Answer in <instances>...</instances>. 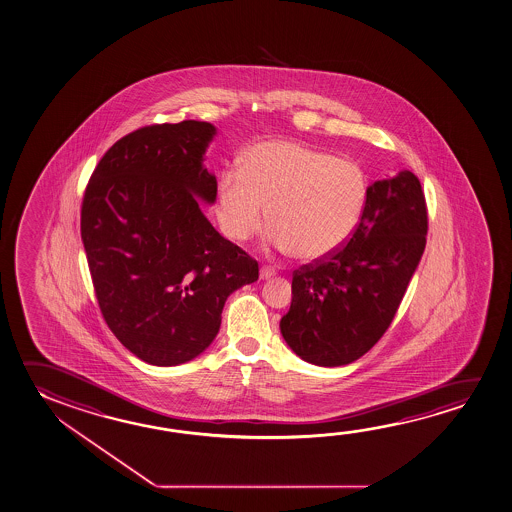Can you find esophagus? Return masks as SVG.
Masks as SVG:
<instances>
[{
	"mask_svg": "<svg viewBox=\"0 0 512 512\" xmlns=\"http://www.w3.org/2000/svg\"><path fill=\"white\" fill-rule=\"evenodd\" d=\"M276 276V272H274V268L270 267H261L260 268V279H270V277Z\"/></svg>",
	"mask_w": 512,
	"mask_h": 512,
	"instance_id": "1",
	"label": "esophagus"
}]
</instances>
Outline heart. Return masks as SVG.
<instances>
[{"label":"heart","instance_id":"1","mask_svg":"<svg viewBox=\"0 0 512 512\" xmlns=\"http://www.w3.org/2000/svg\"><path fill=\"white\" fill-rule=\"evenodd\" d=\"M366 199V176L352 160L272 140L251 147L240 171L222 174L217 220L231 242L258 235L265 219L270 242L313 261L338 251L354 233Z\"/></svg>","mask_w":512,"mask_h":512}]
</instances>
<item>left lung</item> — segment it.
<instances>
[{"mask_svg": "<svg viewBox=\"0 0 512 512\" xmlns=\"http://www.w3.org/2000/svg\"><path fill=\"white\" fill-rule=\"evenodd\" d=\"M420 179L400 169L366 188L354 233L338 251L293 272L281 318L290 349L318 366L349 365L388 331L427 244Z\"/></svg>", "mask_w": 512, "mask_h": 512, "instance_id": "8db88e82", "label": "left lung"}]
</instances>
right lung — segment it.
I'll use <instances>...</instances> for the list:
<instances>
[{
    "label": "right lung",
    "mask_w": 512,
    "mask_h": 512,
    "mask_svg": "<svg viewBox=\"0 0 512 512\" xmlns=\"http://www.w3.org/2000/svg\"><path fill=\"white\" fill-rule=\"evenodd\" d=\"M215 126L151 124L117 140L92 172L82 242L101 315L149 365L187 363L219 333L231 293L258 281V261L204 217L217 199L203 167Z\"/></svg>",
    "instance_id": "1"
}]
</instances>
